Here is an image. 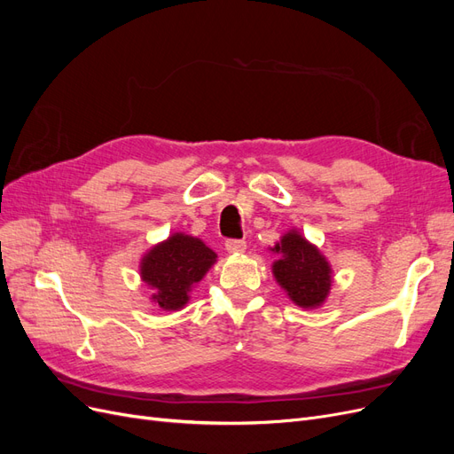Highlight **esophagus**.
I'll list each match as a JSON object with an SVG mask.
<instances>
[{
	"mask_svg": "<svg viewBox=\"0 0 454 454\" xmlns=\"http://www.w3.org/2000/svg\"><path fill=\"white\" fill-rule=\"evenodd\" d=\"M225 248L229 254H242L246 250V240L240 239H231L225 242Z\"/></svg>",
	"mask_w": 454,
	"mask_h": 454,
	"instance_id": "obj_1",
	"label": "esophagus"
}]
</instances>
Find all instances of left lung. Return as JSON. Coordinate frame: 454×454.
I'll return each mask as SVG.
<instances>
[{
    "label": "left lung",
    "instance_id": "obj_1",
    "mask_svg": "<svg viewBox=\"0 0 454 454\" xmlns=\"http://www.w3.org/2000/svg\"><path fill=\"white\" fill-rule=\"evenodd\" d=\"M274 250L282 257L272 265V272L294 303L305 309L322 305L332 286V269L318 248L292 231Z\"/></svg>",
    "mask_w": 454,
    "mask_h": 454
}]
</instances>
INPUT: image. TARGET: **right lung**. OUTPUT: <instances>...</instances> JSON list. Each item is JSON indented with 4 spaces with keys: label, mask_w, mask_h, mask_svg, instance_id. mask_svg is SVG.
Masks as SVG:
<instances>
[{
    "label": "right lung",
    "mask_w": 454,
    "mask_h": 454,
    "mask_svg": "<svg viewBox=\"0 0 454 454\" xmlns=\"http://www.w3.org/2000/svg\"><path fill=\"white\" fill-rule=\"evenodd\" d=\"M215 254L202 240L176 232L142 259V280L153 287V301L164 310H177L189 301V290L208 270Z\"/></svg>",
    "instance_id": "1"
}]
</instances>
